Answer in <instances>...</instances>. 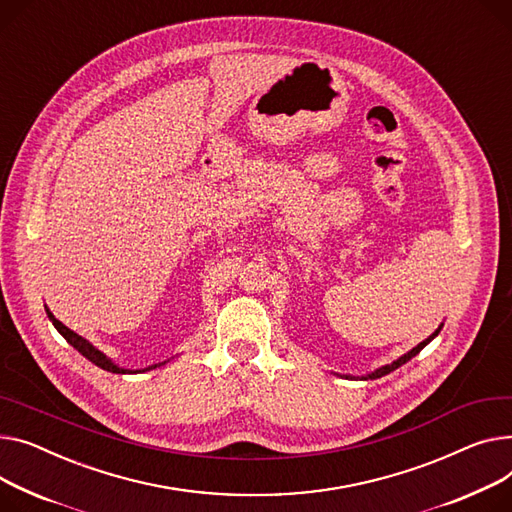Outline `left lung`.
Masks as SVG:
<instances>
[{
    "label": "left lung",
    "mask_w": 512,
    "mask_h": 512,
    "mask_svg": "<svg viewBox=\"0 0 512 512\" xmlns=\"http://www.w3.org/2000/svg\"><path fill=\"white\" fill-rule=\"evenodd\" d=\"M442 325H445V323H440L438 325V329L430 335V337H426L424 339V342H420L416 348H412L410 352H407V354H403V356H399L397 360H393L391 364H385V366H379L377 370H372V372H368V374H362V377H352V374H337V377H344V379H360V381H374V379H381V377H385V374H389V372H393L395 368H399V366H403L407 360H412L416 354H420L430 342H432V339L440 333V329H442Z\"/></svg>",
    "instance_id": "8db88e82"
}]
</instances>
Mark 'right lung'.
Listing matches in <instances>:
<instances>
[{
    "instance_id": "right-lung-1",
    "label": "right lung",
    "mask_w": 512,
    "mask_h": 512,
    "mask_svg": "<svg viewBox=\"0 0 512 512\" xmlns=\"http://www.w3.org/2000/svg\"><path fill=\"white\" fill-rule=\"evenodd\" d=\"M45 311H47V317H49V321L55 325V329L65 337V342L70 344V346H74L84 358H88L92 364H96L98 368H102V370H109V372H115V374H131V372H146V370H152V368H158V366H164L168 360H164V362H158V364H152V366H146V368H138V370H131V368H123V366H119L117 362H113L105 352H100L96 346H92L88 339H84L82 335H78L76 331H72L70 327H65L61 321H57L55 317H53V313L47 309L45 306Z\"/></svg>"
}]
</instances>
